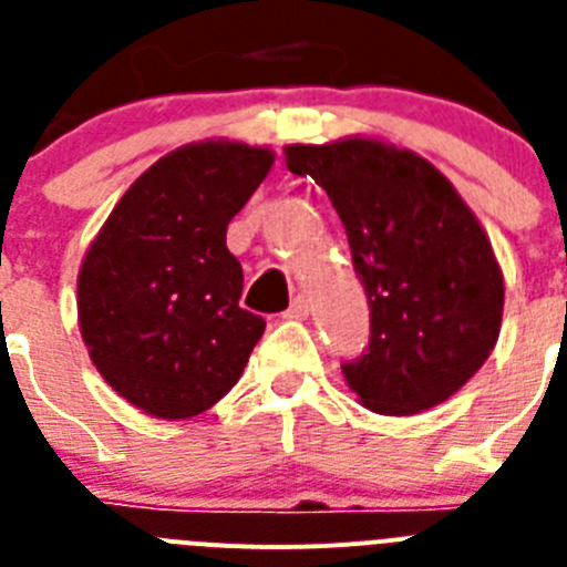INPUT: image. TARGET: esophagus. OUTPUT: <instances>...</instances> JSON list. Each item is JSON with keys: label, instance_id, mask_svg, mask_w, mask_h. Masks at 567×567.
I'll return each instance as SVG.
<instances>
[{"label": "esophagus", "instance_id": "1", "mask_svg": "<svg viewBox=\"0 0 567 567\" xmlns=\"http://www.w3.org/2000/svg\"><path fill=\"white\" fill-rule=\"evenodd\" d=\"M308 311H311V299L293 297V302H290V308L285 311V317H288V319H305V317H308Z\"/></svg>", "mask_w": 567, "mask_h": 567}]
</instances>
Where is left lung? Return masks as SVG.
<instances>
[{
  "instance_id": "1",
  "label": "left lung",
  "mask_w": 567,
  "mask_h": 567,
  "mask_svg": "<svg viewBox=\"0 0 567 567\" xmlns=\"http://www.w3.org/2000/svg\"><path fill=\"white\" fill-rule=\"evenodd\" d=\"M288 171L328 194L371 308V337L342 373L362 405L408 416L460 391L494 351L502 270L445 176L373 140L285 147Z\"/></svg>"
}]
</instances>
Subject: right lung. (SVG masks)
<instances>
[{
  "label": "right lung",
  "mask_w": 567,
  "mask_h": 567,
  "mask_svg": "<svg viewBox=\"0 0 567 567\" xmlns=\"http://www.w3.org/2000/svg\"><path fill=\"white\" fill-rule=\"evenodd\" d=\"M270 151L199 142L127 188L79 270V328L93 365L162 420L208 411L243 377L265 319L245 311L228 223L270 171Z\"/></svg>",
  "instance_id": "obj_1"
}]
</instances>
